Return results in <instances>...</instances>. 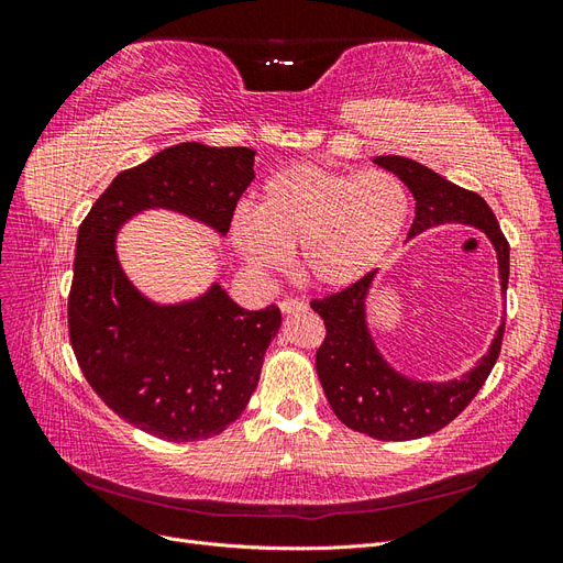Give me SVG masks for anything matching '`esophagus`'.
<instances>
[{"label":"esophagus","mask_w":563,"mask_h":563,"mask_svg":"<svg viewBox=\"0 0 563 563\" xmlns=\"http://www.w3.org/2000/svg\"><path fill=\"white\" fill-rule=\"evenodd\" d=\"M279 308H282L284 314H298V312H305V308H308V305H305V302L298 300V298H284V300L279 302Z\"/></svg>","instance_id":"1"}]
</instances>
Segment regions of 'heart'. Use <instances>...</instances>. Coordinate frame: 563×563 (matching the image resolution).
<instances>
[{
  "label": "heart",
  "instance_id": "b5f03b06",
  "mask_svg": "<svg viewBox=\"0 0 563 563\" xmlns=\"http://www.w3.org/2000/svg\"><path fill=\"white\" fill-rule=\"evenodd\" d=\"M408 207L406 187L391 174L294 164L263 183L255 213L240 209L230 218V244L253 272H279L300 249L302 279L343 291L395 246Z\"/></svg>",
  "mask_w": 563,
  "mask_h": 563
}]
</instances>
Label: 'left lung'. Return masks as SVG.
<instances>
[{"instance_id": "8db88e82", "label": "left lung", "mask_w": 563, "mask_h": 563, "mask_svg": "<svg viewBox=\"0 0 563 563\" xmlns=\"http://www.w3.org/2000/svg\"><path fill=\"white\" fill-rule=\"evenodd\" d=\"M395 174L416 197V218L408 236L441 223H465L486 232L498 253L500 286L507 291L509 244L498 218L476 195L441 178L413 159L387 155L373 159ZM376 272L343 291L312 300V310L323 319L327 338L317 350V373L333 413L350 430L380 441L420 439L457 418L486 383L503 345L505 321L488 352L463 378L449 383H420L391 368L373 343L366 323V296Z\"/></svg>"}]
</instances>
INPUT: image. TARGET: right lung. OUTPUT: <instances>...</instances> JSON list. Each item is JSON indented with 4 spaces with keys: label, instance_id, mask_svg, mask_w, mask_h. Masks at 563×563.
I'll return each instance as SVG.
<instances>
[{
    "label": "right lung",
    "instance_id": "obj_1",
    "mask_svg": "<svg viewBox=\"0 0 563 563\" xmlns=\"http://www.w3.org/2000/svg\"><path fill=\"white\" fill-rule=\"evenodd\" d=\"M255 150L180 143L126 168L81 220L67 329L77 364L112 411L152 437L199 441L242 416L282 327L277 305L244 310L213 284L197 300L157 305L117 261L114 234L145 209L230 230Z\"/></svg>",
    "mask_w": 563,
    "mask_h": 563
}]
</instances>
